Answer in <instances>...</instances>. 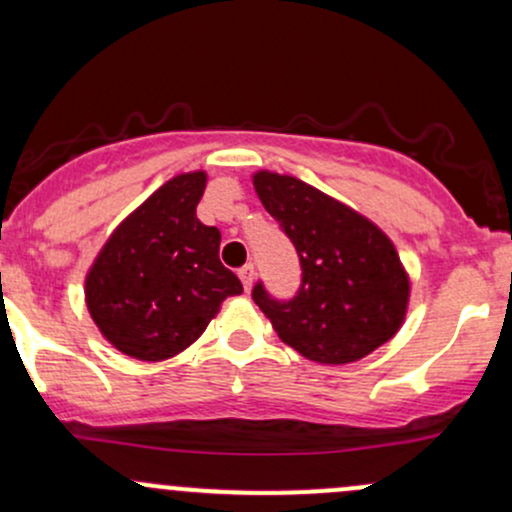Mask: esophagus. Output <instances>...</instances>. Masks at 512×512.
<instances>
[{
    "instance_id": "34e87169",
    "label": "esophagus",
    "mask_w": 512,
    "mask_h": 512,
    "mask_svg": "<svg viewBox=\"0 0 512 512\" xmlns=\"http://www.w3.org/2000/svg\"><path fill=\"white\" fill-rule=\"evenodd\" d=\"M238 277H240V282H243L245 291H250V286H252V279H255V265H245V267H240Z\"/></svg>"
}]
</instances>
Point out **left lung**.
Returning a JSON list of instances; mask_svg holds the SVG:
<instances>
[{
  "instance_id": "1",
  "label": "left lung",
  "mask_w": 512,
  "mask_h": 512,
  "mask_svg": "<svg viewBox=\"0 0 512 512\" xmlns=\"http://www.w3.org/2000/svg\"><path fill=\"white\" fill-rule=\"evenodd\" d=\"M255 189L291 240L301 284L291 299L252 286V299L286 345L320 364H347L401 328L408 277L374 223L296 177L260 172Z\"/></svg>"
}]
</instances>
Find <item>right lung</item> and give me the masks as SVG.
Instances as JSON below:
<instances>
[{"label":"right lung","mask_w":512,"mask_h":512,"mask_svg":"<svg viewBox=\"0 0 512 512\" xmlns=\"http://www.w3.org/2000/svg\"><path fill=\"white\" fill-rule=\"evenodd\" d=\"M204 172L179 174L133 211L87 277V306L123 355L160 362L189 347L218 306L243 291L221 265L218 228L196 218Z\"/></svg>","instance_id":"add662e5"}]
</instances>
